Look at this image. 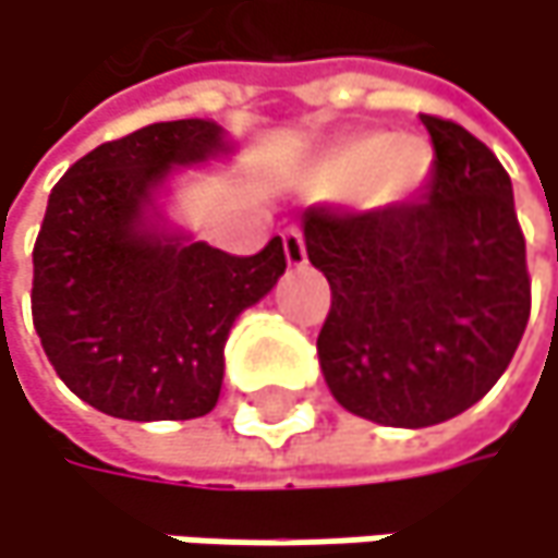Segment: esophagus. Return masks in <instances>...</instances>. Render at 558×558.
Returning a JSON list of instances; mask_svg holds the SVG:
<instances>
[{"label":"esophagus","instance_id":"obj_1","mask_svg":"<svg viewBox=\"0 0 558 558\" xmlns=\"http://www.w3.org/2000/svg\"><path fill=\"white\" fill-rule=\"evenodd\" d=\"M284 257H288V264H291V267H304V264H307L304 234H301L298 228H291V231L284 234Z\"/></svg>","mask_w":558,"mask_h":558}]
</instances>
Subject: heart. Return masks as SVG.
Here are the masks:
<instances>
[{"label":"heart","mask_w":558,"mask_h":558,"mask_svg":"<svg viewBox=\"0 0 558 558\" xmlns=\"http://www.w3.org/2000/svg\"><path fill=\"white\" fill-rule=\"evenodd\" d=\"M435 153L422 136L356 133L327 146L304 169L311 198L347 195L363 211H386L415 198L432 175Z\"/></svg>","instance_id":"1"}]
</instances>
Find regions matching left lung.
Masks as SVG:
<instances>
[{
	"label": "left lung",
	"instance_id": "8db88e82",
	"mask_svg": "<svg viewBox=\"0 0 558 558\" xmlns=\"http://www.w3.org/2000/svg\"><path fill=\"white\" fill-rule=\"evenodd\" d=\"M435 169L422 202L304 211L307 257L333 304L317 356L333 399L376 425L428 428L481 402L530 320L526 241L500 159L422 113Z\"/></svg>",
	"mask_w": 558,
	"mask_h": 558
}]
</instances>
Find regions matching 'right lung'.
Returning a JSON list of instances; mask_svg holds the SVG:
<instances>
[{"mask_svg":"<svg viewBox=\"0 0 558 558\" xmlns=\"http://www.w3.org/2000/svg\"><path fill=\"white\" fill-rule=\"evenodd\" d=\"M234 156L211 120L149 123L77 159L35 241L32 320L61 383L104 415L185 422L215 409L234 320L284 274V244L225 254L166 211L172 175Z\"/></svg>","mask_w":558,"mask_h":558,"instance_id":"right-lung-1","label":"right lung"}]
</instances>
